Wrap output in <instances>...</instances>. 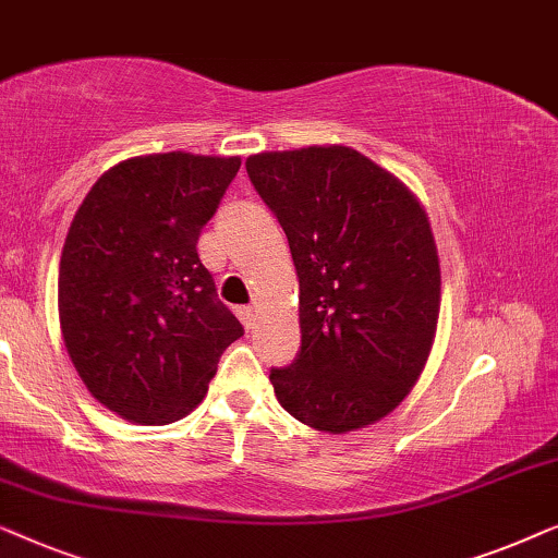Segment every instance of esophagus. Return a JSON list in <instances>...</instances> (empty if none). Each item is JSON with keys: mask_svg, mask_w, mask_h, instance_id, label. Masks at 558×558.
I'll return each mask as SVG.
<instances>
[{"mask_svg": "<svg viewBox=\"0 0 558 558\" xmlns=\"http://www.w3.org/2000/svg\"><path fill=\"white\" fill-rule=\"evenodd\" d=\"M238 316L242 318V324H245L247 331H250V328H255V308H253V305H240Z\"/></svg>", "mask_w": 558, "mask_h": 558, "instance_id": "34e87169", "label": "esophagus"}]
</instances>
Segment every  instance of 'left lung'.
I'll use <instances>...</instances> for the list:
<instances>
[{"mask_svg": "<svg viewBox=\"0 0 558 558\" xmlns=\"http://www.w3.org/2000/svg\"><path fill=\"white\" fill-rule=\"evenodd\" d=\"M245 167L301 282V349L270 368L278 402L324 433L372 425L402 402L433 349L439 263L425 209L349 146L257 154Z\"/></svg>", "mask_w": 558, "mask_h": 558, "instance_id": "1", "label": "left lung"}]
</instances>
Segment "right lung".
Segmentation results:
<instances>
[{
  "label": "right lung",
  "mask_w": 558,
  "mask_h": 558,
  "mask_svg": "<svg viewBox=\"0 0 558 558\" xmlns=\"http://www.w3.org/2000/svg\"><path fill=\"white\" fill-rule=\"evenodd\" d=\"M238 171V156H138L75 211L60 257L62 339L90 395L123 420H182L245 333L197 253Z\"/></svg>",
  "instance_id": "add662e5"
}]
</instances>
